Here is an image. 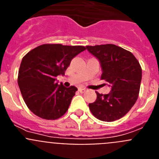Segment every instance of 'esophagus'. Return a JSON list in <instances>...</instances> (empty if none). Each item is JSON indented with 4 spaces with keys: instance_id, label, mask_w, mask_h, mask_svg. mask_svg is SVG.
I'll list each match as a JSON object with an SVG mask.
<instances>
[{
    "instance_id": "esophagus-1",
    "label": "esophagus",
    "mask_w": 159,
    "mask_h": 159,
    "mask_svg": "<svg viewBox=\"0 0 159 159\" xmlns=\"http://www.w3.org/2000/svg\"><path fill=\"white\" fill-rule=\"evenodd\" d=\"M87 91L86 88H79V92H81V93H84V92H85Z\"/></svg>"
}]
</instances>
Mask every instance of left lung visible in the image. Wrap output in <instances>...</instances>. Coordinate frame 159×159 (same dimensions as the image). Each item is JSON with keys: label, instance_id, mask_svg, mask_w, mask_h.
<instances>
[{"label": "left lung", "instance_id": "obj_1", "mask_svg": "<svg viewBox=\"0 0 159 159\" xmlns=\"http://www.w3.org/2000/svg\"><path fill=\"white\" fill-rule=\"evenodd\" d=\"M86 49L99 61L101 80L111 88L106 95L95 92L97 99L89 103L95 118L104 122L121 119L134 106L139 96L142 68L130 52L115 44L86 46Z\"/></svg>", "mask_w": 159, "mask_h": 159}]
</instances>
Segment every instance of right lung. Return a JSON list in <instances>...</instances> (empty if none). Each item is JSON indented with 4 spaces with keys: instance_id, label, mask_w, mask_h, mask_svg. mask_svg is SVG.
Returning a JSON list of instances; mask_svg holds the SVG:
<instances>
[{
    "instance_id": "obj_1",
    "label": "right lung",
    "mask_w": 159,
    "mask_h": 159,
    "mask_svg": "<svg viewBox=\"0 0 159 159\" xmlns=\"http://www.w3.org/2000/svg\"><path fill=\"white\" fill-rule=\"evenodd\" d=\"M86 50L84 46L42 44L22 59L18 86L29 110L44 119L63 116L70 106L77 88L58 84L57 77L64 75L71 60Z\"/></svg>"
}]
</instances>
